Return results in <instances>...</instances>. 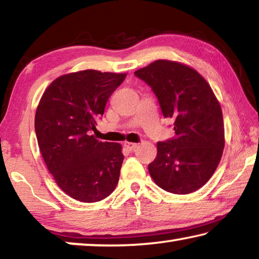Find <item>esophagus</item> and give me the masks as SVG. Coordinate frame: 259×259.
<instances>
[{"mask_svg":"<svg viewBox=\"0 0 259 259\" xmlns=\"http://www.w3.org/2000/svg\"><path fill=\"white\" fill-rule=\"evenodd\" d=\"M137 144L136 143H130V142H125L124 143V147L126 148V150H129V151H135L136 148H137Z\"/></svg>","mask_w":259,"mask_h":259,"instance_id":"esophagus-1","label":"esophagus"}]
</instances>
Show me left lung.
<instances>
[{
    "mask_svg": "<svg viewBox=\"0 0 259 259\" xmlns=\"http://www.w3.org/2000/svg\"><path fill=\"white\" fill-rule=\"evenodd\" d=\"M159 100L162 114L174 121L175 137L157 143L148 164L153 181L174 194H188L212 176L224 150V122L211 88L191 67L156 60L135 72Z\"/></svg>",
    "mask_w": 259,
    "mask_h": 259,
    "instance_id": "8db88e82",
    "label": "left lung"
}]
</instances>
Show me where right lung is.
Masks as SVG:
<instances>
[{
  "mask_svg": "<svg viewBox=\"0 0 259 259\" xmlns=\"http://www.w3.org/2000/svg\"><path fill=\"white\" fill-rule=\"evenodd\" d=\"M126 74L87 69L63 75L47 88L35 114L43 160L61 190L81 202H98L115 190L124 156L117 143L89 133Z\"/></svg>",
  "mask_w": 259,
  "mask_h": 259,
  "instance_id": "1",
  "label": "right lung"
}]
</instances>
